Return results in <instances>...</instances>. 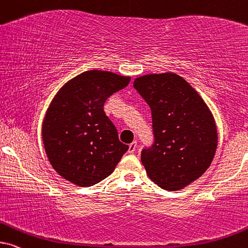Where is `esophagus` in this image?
Segmentation results:
<instances>
[{"mask_svg": "<svg viewBox=\"0 0 248 248\" xmlns=\"http://www.w3.org/2000/svg\"><path fill=\"white\" fill-rule=\"evenodd\" d=\"M137 147H138L137 141H133V142H132L130 146H128V153L134 154V152H136V149H137Z\"/></svg>", "mask_w": 248, "mask_h": 248, "instance_id": "esophagus-1", "label": "esophagus"}]
</instances>
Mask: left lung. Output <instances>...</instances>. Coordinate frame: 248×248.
<instances>
[{"label":"left lung","instance_id":"obj_1","mask_svg":"<svg viewBox=\"0 0 248 248\" xmlns=\"http://www.w3.org/2000/svg\"><path fill=\"white\" fill-rule=\"evenodd\" d=\"M133 86L152 109L155 143L143 149L141 162L158 187L181 190L211 166L217 148V128L211 109L178 74H148Z\"/></svg>","mask_w":248,"mask_h":248}]
</instances>
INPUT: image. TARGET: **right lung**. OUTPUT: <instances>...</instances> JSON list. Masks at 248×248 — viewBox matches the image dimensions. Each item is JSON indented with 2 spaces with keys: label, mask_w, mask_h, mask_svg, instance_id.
Returning a JSON list of instances; mask_svg holds the SVG:
<instances>
[{
  "label": "right lung",
  "mask_w": 248,
  "mask_h": 248,
  "mask_svg": "<svg viewBox=\"0 0 248 248\" xmlns=\"http://www.w3.org/2000/svg\"><path fill=\"white\" fill-rule=\"evenodd\" d=\"M130 81V76L88 70L53 96L42 123V140L51 166L67 181L78 187L94 186L114 172L127 152L104 105Z\"/></svg>",
  "instance_id": "add662e5"
}]
</instances>
